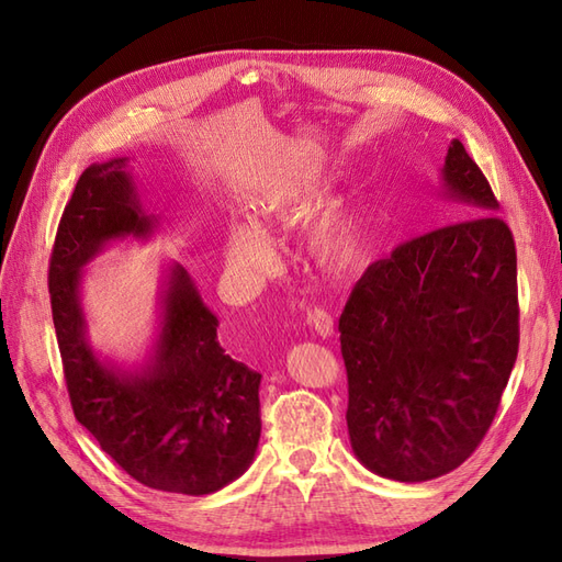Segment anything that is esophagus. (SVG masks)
<instances>
[{
  "label": "esophagus",
  "instance_id": "34e87169",
  "mask_svg": "<svg viewBox=\"0 0 562 562\" xmlns=\"http://www.w3.org/2000/svg\"><path fill=\"white\" fill-rule=\"evenodd\" d=\"M307 321H310V326L316 330V335H321V337H330L333 335V316L326 310L314 307L307 314Z\"/></svg>",
  "mask_w": 562,
  "mask_h": 562
}]
</instances>
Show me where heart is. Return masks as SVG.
<instances>
[{
  "label": "heart",
  "mask_w": 562,
  "mask_h": 562,
  "mask_svg": "<svg viewBox=\"0 0 562 562\" xmlns=\"http://www.w3.org/2000/svg\"><path fill=\"white\" fill-rule=\"evenodd\" d=\"M300 215L302 199L293 192L267 194L260 203V217L267 220L269 225H293ZM304 241H307V250L314 260L330 267H342L359 255L361 229L349 211L337 206L314 220ZM225 260L236 279L255 285L269 274L271 265H274V248H271L269 236L258 225L239 220V223H232L227 227Z\"/></svg>",
  "instance_id": "obj_1"
}]
</instances>
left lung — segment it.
<instances>
[{
	"mask_svg": "<svg viewBox=\"0 0 562 562\" xmlns=\"http://www.w3.org/2000/svg\"><path fill=\"white\" fill-rule=\"evenodd\" d=\"M440 196L464 220L372 262L339 316L351 450L401 483L438 479L471 457L518 356L514 236L457 138Z\"/></svg>",
	"mask_w": 562,
	"mask_h": 562,
	"instance_id": "1",
	"label": "left lung"
}]
</instances>
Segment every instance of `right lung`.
Wrapping results in <instances>:
<instances>
[{
	"label": "right lung",
	"mask_w": 562,
	"mask_h": 562,
	"mask_svg": "<svg viewBox=\"0 0 562 562\" xmlns=\"http://www.w3.org/2000/svg\"><path fill=\"white\" fill-rule=\"evenodd\" d=\"M147 211L128 157L91 164L60 217L48 293L67 391L87 427L131 479L178 495L223 490L252 464L260 440V372L220 345L217 316L180 262L166 265L157 335L138 366L100 356L81 307L83 267L110 244L147 241Z\"/></svg>",
	"instance_id": "right-lung-1"
}]
</instances>
